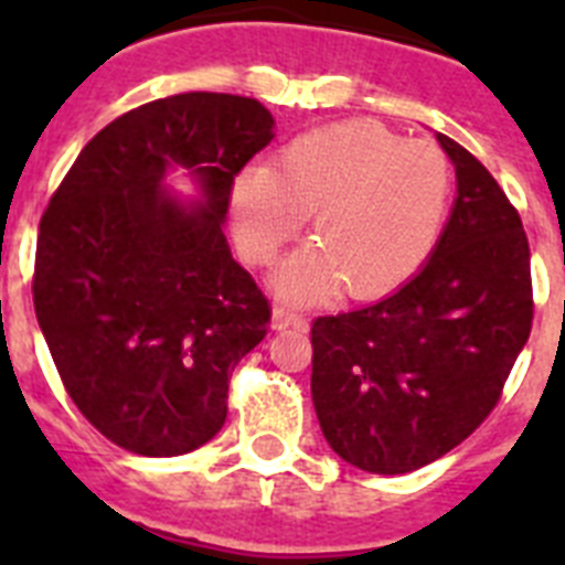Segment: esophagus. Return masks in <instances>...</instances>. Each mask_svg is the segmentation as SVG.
<instances>
[{
  "label": "esophagus",
  "instance_id": "esophagus-1",
  "mask_svg": "<svg viewBox=\"0 0 565 565\" xmlns=\"http://www.w3.org/2000/svg\"><path fill=\"white\" fill-rule=\"evenodd\" d=\"M271 326L277 328V331H282V328H306V319L299 317L297 311H288V308L277 306L271 311Z\"/></svg>",
  "mask_w": 565,
  "mask_h": 565
}]
</instances>
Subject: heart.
<instances>
[{
    "label": "heart",
    "instance_id": "heart-1",
    "mask_svg": "<svg viewBox=\"0 0 565 565\" xmlns=\"http://www.w3.org/2000/svg\"><path fill=\"white\" fill-rule=\"evenodd\" d=\"M452 172L433 143L404 141L373 121H342L297 135L274 167H252L232 189L237 243L268 266L313 212L319 243L274 277L279 297L313 302L344 291L376 299L413 277L436 246Z\"/></svg>",
    "mask_w": 565,
    "mask_h": 565
}]
</instances>
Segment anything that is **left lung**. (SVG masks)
Listing matches in <instances>:
<instances>
[{
  "label": "left lung",
  "instance_id": "8db88e82",
  "mask_svg": "<svg viewBox=\"0 0 565 565\" xmlns=\"http://www.w3.org/2000/svg\"><path fill=\"white\" fill-rule=\"evenodd\" d=\"M436 138L458 194L427 266L391 297L311 326L322 436L376 476L427 467L478 430L535 313L521 214L476 154Z\"/></svg>",
  "mask_w": 565,
  "mask_h": 565
}]
</instances>
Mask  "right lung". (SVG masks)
<instances>
[{
  "label": "right lung",
  "mask_w": 565,
  "mask_h": 565,
  "mask_svg": "<svg viewBox=\"0 0 565 565\" xmlns=\"http://www.w3.org/2000/svg\"><path fill=\"white\" fill-rule=\"evenodd\" d=\"M274 138L257 98L181 93L121 118L82 149L39 223L33 306L82 416L149 458L217 436L234 364L271 306L228 252L234 174ZM190 169L201 202L162 186Z\"/></svg>",
  "instance_id": "1"
}]
</instances>
